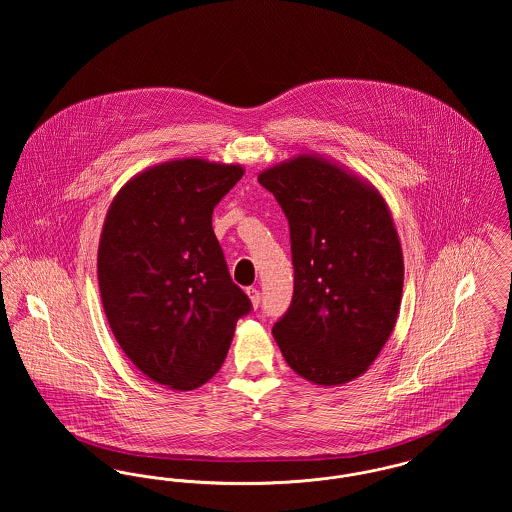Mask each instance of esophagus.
<instances>
[{
    "instance_id": "34e87169",
    "label": "esophagus",
    "mask_w": 512,
    "mask_h": 512,
    "mask_svg": "<svg viewBox=\"0 0 512 512\" xmlns=\"http://www.w3.org/2000/svg\"><path fill=\"white\" fill-rule=\"evenodd\" d=\"M247 295H249V301L253 305V309H257L261 305V293L257 288H247Z\"/></svg>"
}]
</instances>
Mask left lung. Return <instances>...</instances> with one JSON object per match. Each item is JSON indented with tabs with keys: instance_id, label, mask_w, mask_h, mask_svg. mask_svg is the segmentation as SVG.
Instances as JSON below:
<instances>
[{
	"instance_id": "obj_1",
	"label": "left lung",
	"mask_w": 512,
	"mask_h": 512,
	"mask_svg": "<svg viewBox=\"0 0 512 512\" xmlns=\"http://www.w3.org/2000/svg\"><path fill=\"white\" fill-rule=\"evenodd\" d=\"M290 222L293 299L272 336L317 386H341L376 361L403 295V251L382 194L317 153L259 172Z\"/></svg>"
}]
</instances>
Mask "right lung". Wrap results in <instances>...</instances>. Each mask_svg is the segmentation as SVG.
Returning a JSON list of instances; mask_svg holds the SVG:
<instances>
[{
	"instance_id": "1",
	"label": "right lung",
	"mask_w": 512,
	"mask_h": 512,
	"mask_svg": "<svg viewBox=\"0 0 512 512\" xmlns=\"http://www.w3.org/2000/svg\"><path fill=\"white\" fill-rule=\"evenodd\" d=\"M242 165L174 159L113 197L98 247L101 303L124 355L155 384L190 391L226 359L251 301L230 278L213 209Z\"/></svg>"
}]
</instances>
